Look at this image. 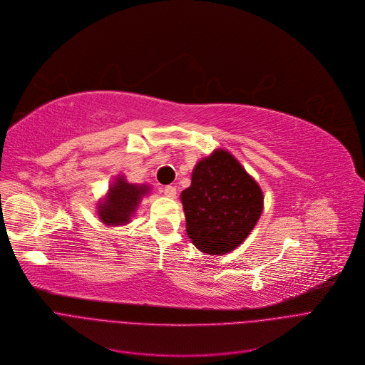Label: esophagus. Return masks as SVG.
Returning <instances> with one entry per match:
<instances>
[{"label":"esophagus","mask_w":365,"mask_h":365,"mask_svg":"<svg viewBox=\"0 0 365 365\" xmlns=\"http://www.w3.org/2000/svg\"><path fill=\"white\" fill-rule=\"evenodd\" d=\"M164 194L168 198H174L177 195V188L174 185H167V187H164Z\"/></svg>","instance_id":"1"}]
</instances>
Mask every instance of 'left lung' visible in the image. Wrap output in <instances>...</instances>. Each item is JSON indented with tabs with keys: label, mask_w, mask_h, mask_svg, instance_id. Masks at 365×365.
I'll use <instances>...</instances> for the list:
<instances>
[{
	"label": "left lung",
	"mask_w": 365,
	"mask_h": 365,
	"mask_svg": "<svg viewBox=\"0 0 365 365\" xmlns=\"http://www.w3.org/2000/svg\"><path fill=\"white\" fill-rule=\"evenodd\" d=\"M181 201L188 237L208 255H226L242 245L263 210L260 187L223 150L195 165Z\"/></svg>",
	"instance_id": "obj_1"
}]
</instances>
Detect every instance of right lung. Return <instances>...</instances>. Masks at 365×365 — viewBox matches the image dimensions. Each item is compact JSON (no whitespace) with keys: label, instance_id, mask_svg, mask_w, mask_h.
Here are the masks:
<instances>
[{"label":"right lung","instance_id":"right-lung-1","mask_svg":"<svg viewBox=\"0 0 365 365\" xmlns=\"http://www.w3.org/2000/svg\"><path fill=\"white\" fill-rule=\"evenodd\" d=\"M145 192H147L145 187H136L128 184L123 178H118L109 190V198L99 205L101 220L109 226L128 223L130 214Z\"/></svg>","mask_w":365,"mask_h":365}]
</instances>
